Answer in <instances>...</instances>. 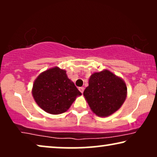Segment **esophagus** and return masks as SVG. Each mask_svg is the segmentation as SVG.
I'll use <instances>...</instances> for the list:
<instances>
[{
    "label": "esophagus",
    "mask_w": 157,
    "mask_h": 157,
    "mask_svg": "<svg viewBox=\"0 0 157 157\" xmlns=\"http://www.w3.org/2000/svg\"><path fill=\"white\" fill-rule=\"evenodd\" d=\"M78 90L80 91L81 93H83V91H84V88H83V87H79Z\"/></svg>",
    "instance_id": "34e87169"
}]
</instances>
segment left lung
<instances>
[{
  "label": "left lung",
  "instance_id": "8db88e82",
  "mask_svg": "<svg viewBox=\"0 0 157 157\" xmlns=\"http://www.w3.org/2000/svg\"><path fill=\"white\" fill-rule=\"evenodd\" d=\"M83 96L96 116L109 117L119 110L127 96L125 81L109 70L92 74Z\"/></svg>",
  "mask_w": 157,
  "mask_h": 157
}]
</instances>
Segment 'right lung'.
Listing matches in <instances>:
<instances>
[{"instance_id": "add662e5", "label": "right lung", "mask_w": 157, "mask_h": 157, "mask_svg": "<svg viewBox=\"0 0 157 157\" xmlns=\"http://www.w3.org/2000/svg\"><path fill=\"white\" fill-rule=\"evenodd\" d=\"M32 95L38 106L51 114H61L70 108L81 93L68 78L66 70L50 68L34 81Z\"/></svg>"}]
</instances>
